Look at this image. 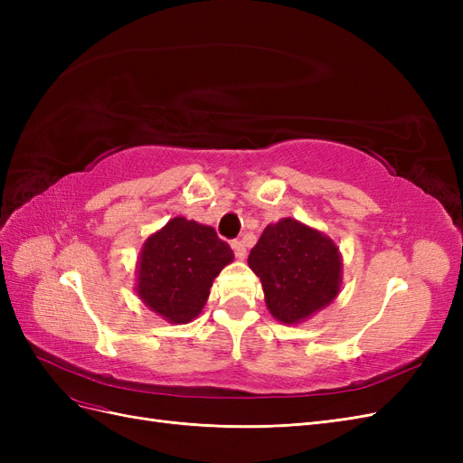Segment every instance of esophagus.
Here are the masks:
<instances>
[{
	"mask_svg": "<svg viewBox=\"0 0 463 463\" xmlns=\"http://www.w3.org/2000/svg\"><path fill=\"white\" fill-rule=\"evenodd\" d=\"M232 249H233L235 257L240 259V260H243V259L247 257V249H245V245H243L240 240H233V241H232Z\"/></svg>",
	"mask_w": 463,
	"mask_h": 463,
	"instance_id": "34e87169",
	"label": "esophagus"
}]
</instances>
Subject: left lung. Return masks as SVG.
Listing matches in <instances>:
<instances>
[{
    "label": "left lung",
    "mask_w": 463,
    "mask_h": 463,
    "mask_svg": "<svg viewBox=\"0 0 463 463\" xmlns=\"http://www.w3.org/2000/svg\"><path fill=\"white\" fill-rule=\"evenodd\" d=\"M247 262L260 278L270 315L284 325L311 318L338 298L342 288L338 245L293 218L266 226Z\"/></svg>",
    "instance_id": "8db88e82"
}]
</instances>
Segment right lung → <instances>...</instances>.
I'll return each mask as SVG.
<instances>
[{
	"mask_svg": "<svg viewBox=\"0 0 463 463\" xmlns=\"http://www.w3.org/2000/svg\"><path fill=\"white\" fill-rule=\"evenodd\" d=\"M232 260L233 250L214 228L175 216L143 243L135 291L150 311L187 325L201 315L214 278Z\"/></svg>",
	"mask_w": 463,
	"mask_h": 463,
	"instance_id": "obj_1",
	"label": "right lung"
}]
</instances>
